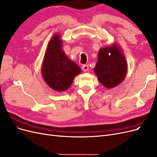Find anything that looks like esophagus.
<instances>
[{
    "label": "esophagus",
    "instance_id": "obj_1",
    "mask_svg": "<svg viewBox=\"0 0 157 157\" xmlns=\"http://www.w3.org/2000/svg\"><path fill=\"white\" fill-rule=\"evenodd\" d=\"M82 69L84 72H87V71L89 70V65H84L82 66Z\"/></svg>",
    "mask_w": 157,
    "mask_h": 157
}]
</instances>
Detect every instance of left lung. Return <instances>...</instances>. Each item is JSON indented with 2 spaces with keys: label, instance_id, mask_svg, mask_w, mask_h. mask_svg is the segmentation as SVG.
I'll list each match as a JSON object with an SVG mask.
<instances>
[{
  "label": "left lung",
  "instance_id": "obj_1",
  "mask_svg": "<svg viewBox=\"0 0 157 157\" xmlns=\"http://www.w3.org/2000/svg\"><path fill=\"white\" fill-rule=\"evenodd\" d=\"M94 72L99 81L107 88L115 87L123 81L127 72V63L117 44L99 50Z\"/></svg>",
  "mask_w": 157,
  "mask_h": 157
}]
</instances>
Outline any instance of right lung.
I'll return each instance as SVG.
<instances>
[{"mask_svg": "<svg viewBox=\"0 0 157 157\" xmlns=\"http://www.w3.org/2000/svg\"><path fill=\"white\" fill-rule=\"evenodd\" d=\"M61 36L56 34L48 42L42 65L46 83L56 91L68 89L75 76L81 73L78 65L69 59L61 49Z\"/></svg>", "mask_w": 157, "mask_h": 157, "instance_id": "add662e5", "label": "right lung"}]
</instances>
